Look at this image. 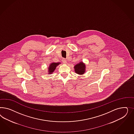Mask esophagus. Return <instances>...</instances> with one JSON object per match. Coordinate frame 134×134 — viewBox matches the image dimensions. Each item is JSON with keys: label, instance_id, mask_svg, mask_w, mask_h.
<instances>
[{"label": "esophagus", "instance_id": "34e87169", "mask_svg": "<svg viewBox=\"0 0 134 134\" xmlns=\"http://www.w3.org/2000/svg\"><path fill=\"white\" fill-rule=\"evenodd\" d=\"M62 62H63V63H65V64L67 63V61H66V60L65 59V58H63L62 59Z\"/></svg>", "mask_w": 134, "mask_h": 134}]
</instances>
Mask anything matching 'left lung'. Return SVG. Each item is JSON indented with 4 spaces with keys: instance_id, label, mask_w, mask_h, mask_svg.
Masks as SVG:
<instances>
[{
    "instance_id": "8db88e82",
    "label": "left lung",
    "mask_w": 134,
    "mask_h": 134,
    "mask_svg": "<svg viewBox=\"0 0 134 134\" xmlns=\"http://www.w3.org/2000/svg\"><path fill=\"white\" fill-rule=\"evenodd\" d=\"M74 70L76 74L79 75H82L85 74V72L86 69V66L83 62L80 61L78 64L74 66Z\"/></svg>"
}]
</instances>
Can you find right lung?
<instances>
[{"label":"right lung","mask_w":134,"mask_h":134,"mask_svg":"<svg viewBox=\"0 0 134 134\" xmlns=\"http://www.w3.org/2000/svg\"><path fill=\"white\" fill-rule=\"evenodd\" d=\"M60 64H61V63H60V62H58V63L53 62V63H51L49 65V68H48V73L49 74H52L54 71V70H55V68H56L57 66Z\"/></svg>","instance_id":"right-lung-1"}]
</instances>
